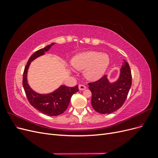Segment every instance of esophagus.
I'll return each mask as SVG.
<instances>
[{
    "instance_id": "1",
    "label": "esophagus",
    "mask_w": 158,
    "mask_h": 158,
    "mask_svg": "<svg viewBox=\"0 0 158 158\" xmlns=\"http://www.w3.org/2000/svg\"><path fill=\"white\" fill-rule=\"evenodd\" d=\"M78 88H79L80 90H84V89H85V88H86V87H85L84 85L80 84V85H78Z\"/></svg>"
}]
</instances>
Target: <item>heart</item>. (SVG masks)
I'll list each match as a JSON object with an SVG mask.
<instances>
[{
    "instance_id": "b5f03b06",
    "label": "heart",
    "mask_w": 158,
    "mask_h": 158,
    "mask_svg": "<svg viewBox=\"0 0 158 158\" xmlns=\"http://www.w3.org/2000/svg\"><path fill=\"white\" fill-rule=\"evenodd\" d=\"M109 56L94 51L80 52L71 60V64L76 70H84V76L88 80L96 81L101 78L109 65Z\"/></svg>"
}]
</instances>
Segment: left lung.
<instances>
[{"label": "left lung", "instance_id": "8db88e82", "mask_svg": "<svg viewBox=\"0 0 158 158\" xmlns=\"http://www.w3.org/2000/svg\"><path fill=\"white\" fill-rule=\"evenodd\" d=\"M118 78L111 82L108 76L93 83H89L92 92V106L95 111L102 114H110L117 111L125 102L132 85L130 66L123 60Z\"/></svg>", "mask_w": 158, "mask_h": 158}]
</instances>
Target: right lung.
<instances>
[{
	"mask_svg": "<svg viewBox=\"0 0 158 158\" xmlns=\"http://www.w3.org/2000/svg\"><path fill=\"white\" fill-rule=\"evenodd\" d=\"M55 44V43H52L45 48L35 52L28 60L23 75V86L28 101L38 111L49 116H57L64 113L69 106L72 95L79 90L78 85L73 88L61 85L52 92L40 94L35 92L28 84L27 72L31 62L44 55Z\"/></svg>",
	"mask_w": 158,
	"mask_h": 158,
	"instance_id": "right-lung-1",
	"label": "right lung"
}]
</instances>
